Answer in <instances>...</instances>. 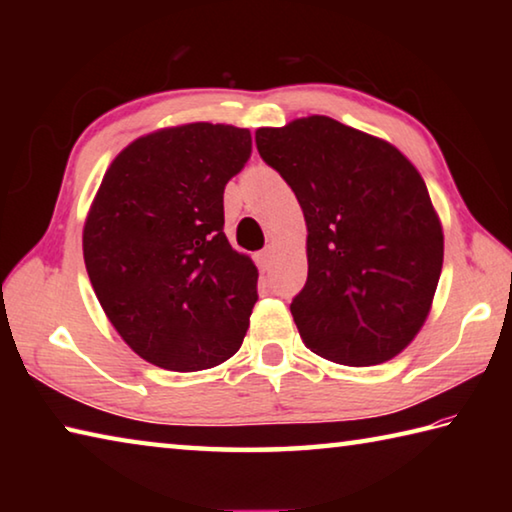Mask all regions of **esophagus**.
I'll use <instances>...</instances> for the list:
<instances>
[{
  "label": "esophagus",
  "instance_id": "34e87169",
  "mask_svg": "<svg viewBox=\"0 0 512 512\" xmlns=\"http://www.w3.org/2000/svg\"><path fill=\"white\" fill-rule=\"evenodd\" d=\"M255 259H257V266L262 268V271H268V268L273 266V248L259 250V253L255 255Z\"/></svg>",
  "mask_w": 512,
  "mask_h": 512
}]
</instances>
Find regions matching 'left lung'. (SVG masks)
Wrapping results in <instances>:
<instances>
[{
  "label": "left lung",
  "instance_id": "1",
  "mask_svg": "<svg viewBox=\"0 0 512 512\" xmlns=\"http://www.w3.org/2000/svg\"><path fill=\"white\" fill-rule=\"evenodd\" d=\"M255 144L305 214L309 273L291 302L302 341L343 366L397 357L443 271V228L418 169L393 144L323 115L257 128Z\"/></svg>",
  "mask_w": 512,
  "mask_h": 512
}]
</instances>
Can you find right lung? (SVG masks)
<instances>
[{"label": "right lung", "mask_w": 512, "mask_h": 512, "mask_svg": "<svg viewBox=\"0 0 512 512\" xmlns=\"http://www.w3.org/2000/svg\"><path fill=\"white\" fill-rule=\"evenodd\" d=\"M253 151L248 128H162L121 151L83 228L103 311L131 350L176 372L214 368L241 348L257 268L223 232V189Z\"/></svg>", "instance_id": "right-lung-1"}]
</instances>
